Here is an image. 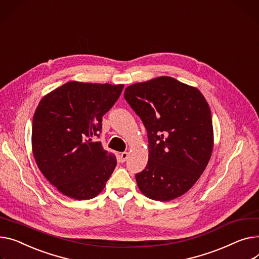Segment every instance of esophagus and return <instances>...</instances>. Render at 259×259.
<instances>
[{
	"label": "esophagus",
	"instance_id": "esophagus-1",
	"mask_svg": "<svg viewBox=\"0 0 259 259\" xmlns=\"http://www.w3.org/2000/svg\"><path fill=\"white\" fill-rule=\"evenodd\" d=\"M128 158V153L127 152H123L122 154H120V161L122 162H125Z\"/></svg>",
	"mask_w": 259,
	"mask_h": 259
}]
</instances>
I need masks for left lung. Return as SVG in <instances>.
Wrapping results in <instances>:
<instances>
[{
    "label": "left lung",
    "mask_w": 259,
    "mask_h": 259,
    "mask_svg": "<svg viewBox=\"0 0 259 259\" xmlns=\"http://www.w3.org/2000/svg\"><path fill=\"white\" fill-rule=\"evenodd\" d=\"M124 96L148 131V164L135 175L140 191L160 202L181 197L211 157L213 128L207 101L197 88L167 76L134 83Z\"/></svg>",
    "instance_id": "obj_1"
}]
</instances>
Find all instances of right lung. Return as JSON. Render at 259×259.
Masks as SVG:
<instances>
[{
    "label": "right lung",
    "mask_w": 259,
    "mask_h": 259,
    "mask_svg": "<svg viewBox=\"0 0 259 259\" xmlns=\"http://www.w3.org/2000/svg\"><path fill=\"white\" fill-rule=\"evenodd\" d=\"M123 89L124 84L70 81L40 100L33 115V156L42 175L64 196L90 200L104 189L116 157L95 136Z\"/></svg>",
    "instance_id": "obj_1"
}]
</instances>
